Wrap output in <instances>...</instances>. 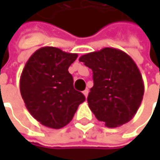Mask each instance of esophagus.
<instances>
[{
    "label": "esophagus",
    "instance_id": "obj_1",
    "mask_svg": "<svg viewBox=\"0 0 160 160\" xmlns=\"http://www.w3.org/2000/svg\"><path fill=\"white\" fill-rule=\"evenodd\" d=\"M83 95L85 96V98H87V96H88V93H89V90L85 89L83 92Z\"/></svg>",
    "mask_w": 160,
    "mask_h": 160
}]
</instances>
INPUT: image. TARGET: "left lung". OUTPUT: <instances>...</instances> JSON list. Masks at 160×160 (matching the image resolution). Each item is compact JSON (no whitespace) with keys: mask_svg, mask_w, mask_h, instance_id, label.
<instances>
[{"mask_svg":"<svg viewBox=\"0 0 160 160\" xmlns=\"http://www.w3.org/2000/svg\"><path fill=\"white\" fill-rule=\"evenodd\" d=\"M79 61L92 70L93 86L87 97L96 118L110 128L129 122L142 103L144 84L138 67L123 51L103 48Z\"/></svg>","mask_w":160,"mask_h":160,"instance_id":"1","label":"left lung"}]
</instances>
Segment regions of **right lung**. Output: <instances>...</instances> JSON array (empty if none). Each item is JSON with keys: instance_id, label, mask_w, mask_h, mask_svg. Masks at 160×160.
Instances as JSON below:
<instances>
[{"instance_id": "right-lung-1", "label": "right lung", "mask_w": 160, "mask_h": 160, "mask_svg": "<svg viewBox=\"0 0 160 160\" xmlns=\"http://www.w3.org/2000/svg\"><path fill=\"white\" fill-rule=\"evenodd\" d=\"M77 56L46 46L34 52L25 65L19 81L20 93L29 113L42 126L64 127L85 101L83 93L74 88L68 72Z\"/></svg>"}]
</instances>
